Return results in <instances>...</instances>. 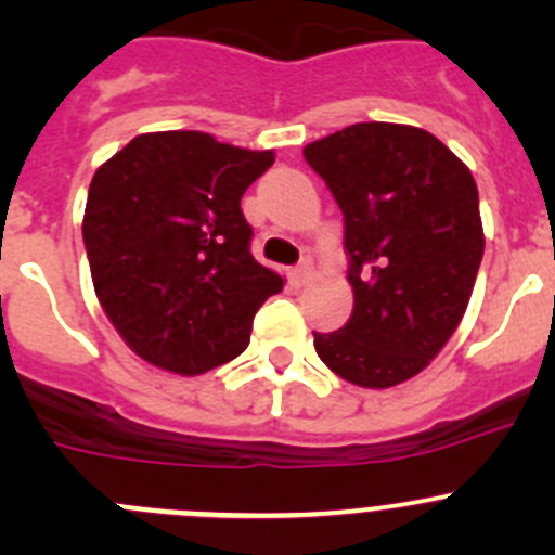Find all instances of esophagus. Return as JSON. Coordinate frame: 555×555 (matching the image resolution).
<instances>
[{"mask_svg":"<svg viewBox=\"0 0 555 555\" xmlns=\"http://www.w3.org/2000/svg\"><path fill=\"white\" fill-rule=\"evenodd\" d=\"M311 271H313V262L309 260V257H306V260H300L298 266L293 268V279L298 284H306L311 279Z\"/></svg>","mask_w":555,"mask_h":555,"instance_id":"esophagus-1","label":"esophagus"}]
</instances>
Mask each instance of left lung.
I'll use <instances>...</instances> for the list:
<instances>
[{
    "label": "left lung",
    "instance_id": "obj_1",
    "mask_svg": "<svg viewBox=\"0 0 555 555\" xmlns=\"http://www.w3.org/2000/svg\"><path fill=\"white\" fill-rule=\"evenodd\" d=\"M344 215L354 311L313 333L335 376L367 389L413 378L462 322L483 257L478 188L433 133L357 122L306 144Z\"/></svg>",
    "mask_w": 555,
    "mask_h": 555
}]
</instances>
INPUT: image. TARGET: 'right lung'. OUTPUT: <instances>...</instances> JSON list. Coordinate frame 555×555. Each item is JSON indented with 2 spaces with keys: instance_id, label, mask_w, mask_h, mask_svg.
Returning <instances> with one entry per match:
<instances>
[{
  "instance_id": "add662e5",
  "label": "right lung",
  "mask_w": 555,
  "mask_h": 555,
  "mask_svg": "<svg viewBox=\"0 0 555 555\" xmlns=\"http://www.w3.org/2000/svg\"><path fill=\"white\" fill-rule=\"evenodd\" d=\"M271 150L201 131L131 139L93 173L82 242L99 304L142 360L198 376L238 357L282 276L251 257L242 195Z\"/></svg>"
}]
</instances>
